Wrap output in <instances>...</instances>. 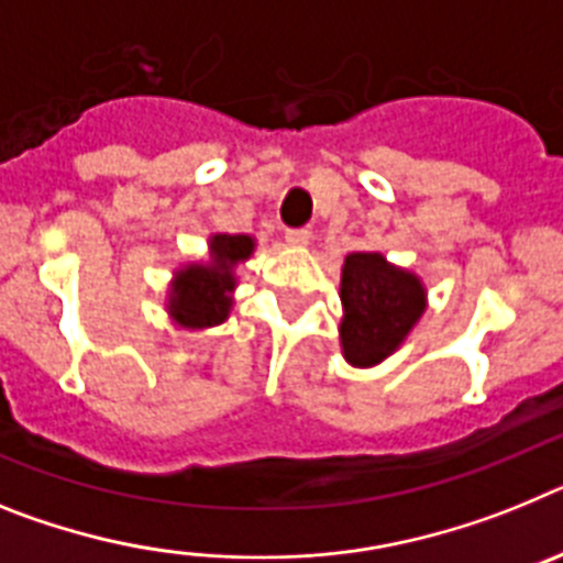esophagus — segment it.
<instances>
[{"mask_svg":"<svg viewBox=\"0 0 563 563\" xmlns=\"http://www.w3.org/2000/svg\"><path fill=\"white\" fill-rule=\"evenodd\" d=\"M309 241H311L309 229H288V232H286V243H288V246L302 249V246H309Z\"/></svg>","mask_w":563,"mask_h":563,"instance_id":"obj_1","label":"esophagus"}]
</instances>
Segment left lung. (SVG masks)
Listing matches in <instances>:
<instances>
[{"label": "left lung", "mask_w": 563, "mask_h": 563, "mask_svg": "<svg viewBox=\"0 0 563 563\" xmlns=\"http://www.w3.org/2000/svg\"><path fill=\"white\" fill-rule=\"evenodd\" d=\"M340 349L354 368L385 363L408 340L424 309L428 288L410 268L383 252H351L340 275Z\"/></svg>", "instance_id": "1"}]
</instances>
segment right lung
Instances as JSON below:
<instances>
[{
  "mask_svg": "<svg viewBox=\"0 0 563 563\" xmlns=\"http://www.w3.org/2000/svg\"><path fill=\"white\" fill-rule=\"evenodd\" d=\"M257 249L252 234H209L207 254L175 266L166 283L164 311L178 331H207L229 320L234 309L238 266Z\"/></svg>",
  "mask_w": 563,
  "mask_h": 563,
  "instance_id": "obj_1",
  "label": "right lung"
}]
</instances>
